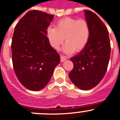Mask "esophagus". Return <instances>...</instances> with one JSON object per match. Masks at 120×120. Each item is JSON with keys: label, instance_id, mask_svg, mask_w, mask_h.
Masks as SVG:
<instances>
[{"label": "esophagus", "instance_id": "1", "mask_svg": "<svg viewBox=\"0 0 120 120\" xmlns=\"http://www.w3.org/2000/svg\"><path fill=\"white\" fill-rule=\"evenodd\" d=\"M66 59H67V58H66V56L62 55V54H60V60H61V62H63Z\"/></svg>", "mask_w": 120, "mask_h": 120}]
</instances>
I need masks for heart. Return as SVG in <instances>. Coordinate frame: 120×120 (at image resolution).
I'll list each match as a JSON object with an SVG mask.
<instances>
[{
	"mask_svg": "<svg viewBox=\"0 0 120 120\" xmlns=\"http://www.w3.org/2000/svg\"><path fill=\"white\" fill-rule=\"evenodd\" d=\"M90 35L89 23L85 19L66 17L56 23L55 28L49 27L46 36L50 45L54 49L59 48L64 40L67 41L63 47L66 53L80 52L88 43Z\"/></svg>",
	"mask_w": 120,
	"mask_h": 120,
	"instance_id": "heart-1",
	"label": "heart"
}]
</instances>
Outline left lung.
<instances>
[{"label": "left lung", "mask_w": 120, "mask_h": 120, "mask_svg": "<svg viewBox=\"0 0 120 120\" xmlns=\"http://www.w3.org/2000/svg\"><path fill=\"white\" fill-rule=\"evenodd\" d=\"M90 27V35L86 47L70 59L74 64L70 72L71 81L78 88L87 90L97 86L104 77L111 53L109 31L101 20L92 11L84 10Z\"/></svg>", "instance_id": "8db88e82"}]
</instances>
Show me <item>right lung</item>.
<instances>
[{"label":"right lung","mask_w":120,"mask_h":120,"mask_svg":"<svg viewBox=\"0 0 120 120\" xmlns=\"http://www.w3.org/2000/svg\"><path fill=\"white\" fill-rule=\"evenodd\" d=\"M53 17L40 10H30L15 27L11 45L14 71L20 83L32 91L45 87L60 63V56L46 36Z\"/></svg>","instance_id":"obj_1"}]
</instances>
